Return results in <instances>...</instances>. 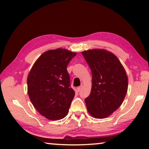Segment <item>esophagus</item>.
<instances>
[{
	"mask_svg": "<svg viewBox=\"0 0 149 149\" xmlns=\"http://www.w3.org/2000/svg\"><path fill=\"white\" fill-rule=\"evenodd\" d=\"M81 89H82V86H79V87H77V92H80Z\"/></svg>",
	"mask_w": 149,
	"mask_h": 149,
	"instance_id": "esophagus-1",
	"label": "esophagus"
}]
</instances>
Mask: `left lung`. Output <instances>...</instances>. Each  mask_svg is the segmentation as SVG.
Segmentation results:
<instances>
[{
	"mask_svg": "<svg viewBox=\"0 0 149 149\" xmlns=\"http://www.w3.org/2000/svg\"><path fill=\"white\" fill-rule=\"evenodd\" d=\"M92 71V86L85 99L90 114L97 118L107 117L123 102L128 90L125 70L116 55L104 49L81 52Z\"/></svg>",
	"mask_w": 149,
	"mask_h": 149,
	"instance_id": "1",
	"label": "left lung"
}]
</instances>
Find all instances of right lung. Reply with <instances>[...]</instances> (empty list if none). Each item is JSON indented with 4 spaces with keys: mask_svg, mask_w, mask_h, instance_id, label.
<instances>
[{
    "mask_svg": "<svg viewBox=\"0 0 149 149\" xmlns=\"http://www.w3.org/2000/svg\"><path fill=\"white\" fill-rule=\"evenodd\" d=\"M75 55L61 48L47 51L35 61L28 75L31 101L42 116L51 120L65 117L75 96L67 66Z\"/></svg>",
    "mask_w": 149,
    "mask_h": 149,
    "instance_id": "obj_1",
    "label": "right lung"
}]
</instances>
